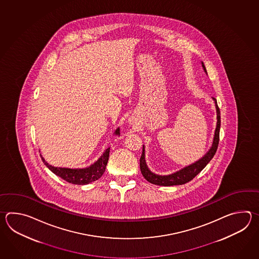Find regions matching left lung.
I'll list each match as a JSON object with an SVG mask.
<instances>
[{
  "label": "left lung",
  "mask_w": 259,
  "mask_h": 259,
  "mask_svg": "<svg viewBox=\"0 0 259 259\" xmlns=\"http://www.w3.org/2000/svg\"><path fill=\"white\" fill-rule=\"evenodd\" d=\"M202 66L204 68V72L207 74L203 62H202ZM213 100L215 101V110H217V126H215V134H214L212 146L210 147L208 152L204 154L201 159L194 162L192 165H187V166L182 168L181 170L177 171L175 173L162 176V175H157L149 169L148 166L146 165V161H145V150H144V145H143V154L140 158V167H141V172H142L143 176L147 182H151L155 185H160V186L182 185L184 183L191 182L194 177L198 175L199 173L204 169L205 165L209 163L210 160L214 157L218 146H219V143H220V111L218 106L217 100L215 98H213Z\"/></svg>",
  "instance_id": "1"
}]
</instances>
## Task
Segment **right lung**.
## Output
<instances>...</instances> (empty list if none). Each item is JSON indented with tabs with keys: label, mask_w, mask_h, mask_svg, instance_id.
<instances>
[{
	"label": "right lung",
	"mask_w": 259,
	"mask_h": 259,
	"mask_svg": "<svg viewBox=\"0 0 259 259\" xmlns=\"http://www.w3.org/2000/svg\"><path fill=\"white\" fill-rule=\"evenodd\" d=\"M116 135H119V127H117L115 132ZM110 147L105 149L104 154L101 155L99 159L97 160L93 165L85 168H66V167H57L49 165L40 154L44 165H46L50 170L55 173L56 176L60 177L66 182L77 184V185H85L91 182H95L105 173V167L109 158Z\"/></svg>",
	"instance_id": "add662e5"
}]
</instances>
